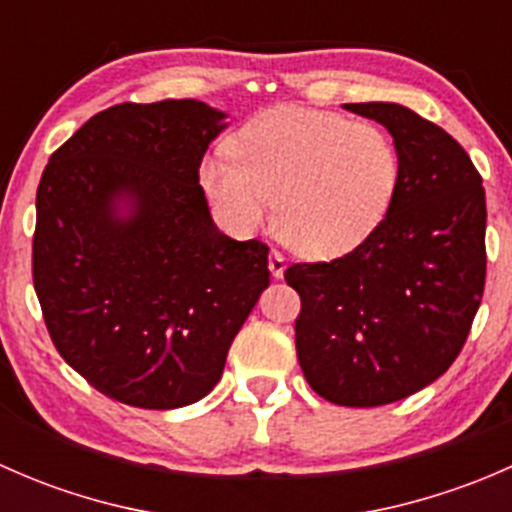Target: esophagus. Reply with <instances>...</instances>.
Segmentation results:
<instances>
[{
	"label": "esophagus",
	"instance_id": "34e87169",
	"mask_svg": "<svg viewBox=\"0 0 512 512\" xmlns=\"http://www.w3.org/2000/svg\"><path fill=\"white\" fill-rule=\"evenodd\" d=\"M267 265H270L272 277H277V280H280V277L285 275V255H282L280 250H272L270 252V257H267Z\"/></svg>",
	"mask_w": 512,
	"mask_h": 512
}]
</instances>
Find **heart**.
<instances>
[{
  "mask_svg": "<svg viewBox=\"0 0 512 512\" xmlns=\"http://www.w3.org/2000/svg\"><path fill=\"white\" fill-rule=\"evenodd\" d=\"M401 160L384 128L332 111L280 106L200 163V183L235 230L270 220L294 250L329 260L364 245L389 215Z\"/></svg>",
  "mask_w": 512,
  "mask_h": 512,
  "instance_id": "1",
  "label": "heart"
}]
</instances>
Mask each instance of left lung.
I'll list each match as a JSON object with an SVG mask.
<instances>
[{
    "mask_svg": "<svg viewBox=\"0 0 512 512\" xmlns=\"http://www.w3.org/2000/svg\"><path fill=\"white\" fill-rule=\"evenodd\" d=\"M389 128L401 160L379 230L332 262H297V359L337 406H384L446 374L485 287L483 178L461 143L399 103H347Z\"/></svg>",
    "mask_w": 512,
    "mask_h": 512,
    "instance_id": "8db88e82",
    "label": "left lung"
}]
</instances>
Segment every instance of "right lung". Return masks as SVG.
I'll return each mask as SVG.
<instances>
[{"instance_id": "add662e5", "label": "right lung", "mask_w": 512, "mask_h": 512, "mask_svg": "<svg viewBox=\"0 0 512 512\" xmlns=\"http://www.w3.org/2000/svg\"><path fill=\"white\" fill-rule=\"evenodd\" d=\"M223 118L193 98L118 103L41 173L32 277L51 342L94 389L136 409L208 396L270 285V247L220 232L200 188ZM121 197L131 219L115 215Z\"/></svg>"}]
</instances>
